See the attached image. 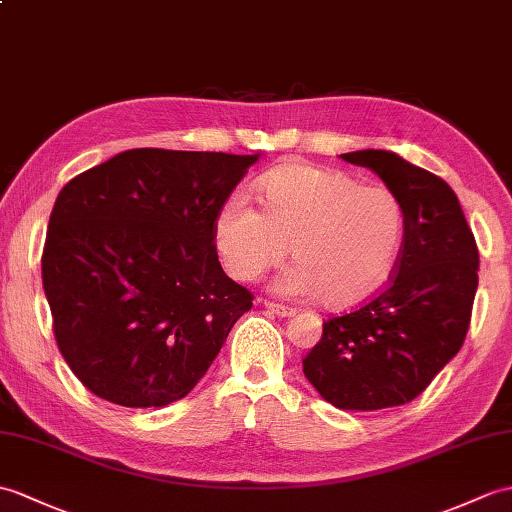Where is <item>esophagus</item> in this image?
<instances>
[{
    "instance_id": "obj_1",
    "label": "esophagus",
    "mask_w": 512,
    "mask_h": 512,
    "mask_svg": "<svg viewBox=\"0 0 512 512\" xmlns=\"http://www.w3.org/2000/svg\"><path fill=\"white\" fill-rule=\"evenodd\" d=\"M264 305L268 307L270 312H275L277 316H292L296 310L294 307H288V305H281V303H275V301H264Z\"/></svg>"
}]
</instances>
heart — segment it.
I'll return each instance as SVG.
<instances>
[{
    "label": "heart",
    "mask_w": 512,
    "mask_h": 512,
    "mask_svg": "<svg viewBox=\"0 0 512 512\" xmlns=\"http://www.w3.org/2000/svg\"><path fill=\"white\" fill-rule=\"evenodd\" d=\"M259 202L264 214L244 194H233L218 213L216 244L235 279H261L281 264L288 246L296 266L277 281L288 296L320 294L327 305H349L390 275L403 211L388 187L288 165L261 178Z\"/></svg>",
    "instance_id": "heart-1"
}]
</instances>
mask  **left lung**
<instances>
[{
    "label": "left lung",
    "instance_id": "8db88e82",
    "mask_svg": "<svg viewBox=\"0 0 512 512\" xmlns=\"http://www.w3.org/2000/svg\"><path fill=\"white\" fill-rule=\"evenodd\" d=\"M373 170L401 202L403 242L386 290L329 318L303 358L320 397L340 410L401 406L432 384L467 338L478 244L441 176L388 150L342 154Z\"/></svg>",
    "mask_w": 512,
    "mask_h": 512
}]
</instances>
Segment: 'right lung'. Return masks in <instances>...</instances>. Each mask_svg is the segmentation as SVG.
Wrapping results in <instances>:
<instances>
[{"label": "right lung", "instance_id": "obj_1", "mask_svg": "<svg viewBox=\"0 0 512 512\" xmlns=\"http://www.w3.org/2000/svg\"><path fill=\"white\" fill-rule=\"evenodd\" d=\"M259 154L137 148L58 194L41 257L65 362L124 408L183 399L253 292L224 275L216 220Z\"/></svg>", "mask_w": 512, "mask_h": 512}]
</instances>
